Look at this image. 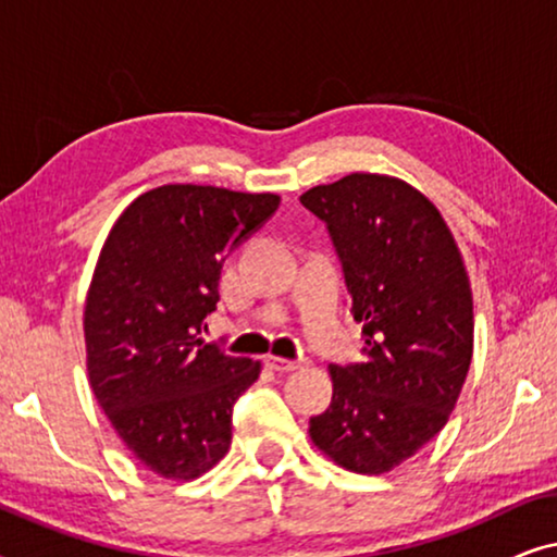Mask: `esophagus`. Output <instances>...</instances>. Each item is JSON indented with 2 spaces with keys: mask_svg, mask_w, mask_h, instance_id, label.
Instances as JSON below:
<instances>
[{
  "mask_svg": "<svg viewBox=\"0 0 557 557\" xmlns=\"http://www.w3.org/2000/svg\"><path fill=\"white\" fill-rule=\"evenodd\" d=\"M265 364H269V368L276 370V372H292V370L301 368V360H286V357L269 355V357H265Z\"/></svg>",
  "mask_w": 557,
  "mask_h": 557,
  "instance_id": "esophagus-1",
  "label": "esophagus"
}]
</instances>
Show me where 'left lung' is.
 I'll return each mask as SVG.
<instances>
[{
	"mask_svg": "<svg viewBox=\"0 0 557 557\" xmlns=\"http://www.w3.org/2000/svg\"><path fill=\"white\" fill-rule=\"evenodd\" d=\"M362 322L368 362L332 364V403L309 421L319 451L357 474H385L444 429L474 352L463 258L429 197L387 174L311 187Z\"/></svg>",
	"mask_w": 557,
	"mask_h": 557,
	"instance_id": "1",
	"label": "left lung"
}]
</instances>
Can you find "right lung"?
<instances>
[{
  "label": "right lung",
  "mask_w": 557,
  "mask_h": 557,
  "mask_svg": "<svg viewBox=\"0 0 557 557\" xmlns=\"http://www.w3.org/2000/svg\"><path fill=\"white\" fill-rule=\"evenodd\" d=\"M281 202L273 193L164 185L136 197L98 256L83 311L90 391L144 467L189 482L231 448L233 406L261 362L202 339L225 256Z\"/></svg>",
  "instance_id": "right-lung-1"
}]
</instances>
